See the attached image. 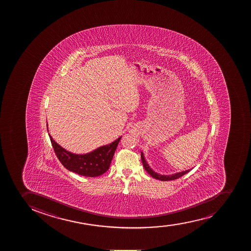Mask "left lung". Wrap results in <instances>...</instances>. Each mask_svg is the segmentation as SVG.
<instances>
[{
	"label": "left lung",
	"mask_w": 251,
	"mask_h": 251,
	"mask_svg": "<svg viewBox=\"0 0 251 251\" xmlns=\"http://www.w3.org/2000/svg\"><path fill=\"white\" fill-rule=\"evenodd\" d=\"M141 154H142V164H143V166H144L145 169L147 170V173H148L152 177L158 179V180H160V181H171V180H174V179H177L179 178V177H181V176H183L185 174H187L188 172L191 171V169H188V170H185V171L179 172V173H176V174H169V175L159 174L156 173V172H154V170L151 168V166H150L147 160L145 159L144 153L142 151L141 152Z\"/></svg>",
	"instance_id": "left-lung-1"
}]
</instances>
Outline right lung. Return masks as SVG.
<instances>
[{
  "instance_id": "1",
  "label": "right lung",
  "mask_w": 251,
  "mask_h": 251,
  "mask_svg": "<svg viewBox=\"0 0 251 251\" xmlns=\"http://www.w3.org/2000/svg\"><path fill=\"white\" fill-rule=\"evenodd\" d=\"M47 127L48 132V124ZM49 137L55 154L64 167L70 172L89 177L100 176L109 169L122 137H119L110 144L98 147L86 154H75L58 144L50 134Z\"/></svg>"
}]
</instances>
